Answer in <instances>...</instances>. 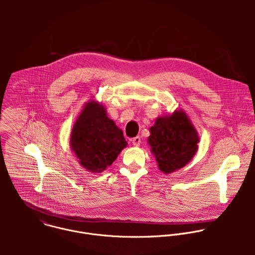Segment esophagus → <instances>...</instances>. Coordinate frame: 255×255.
I'll return each mask as SVG.
<instances>
[{
  "label": "esophagus",
  "instance_id": "1",
  "mask_svg": "<svg viewBox=\"0 0 255 255\" xmlns=\"http://www.w3.org/2000/svg\"><path fill=\"white\" fill-rule=\"evenodd\" d=\"M131 142H132V145L137 147V146L140 145V142H141V139L139 136H135L131 139Z\"/></svg>",
  "mask_w": 255,
  "mask_h": 255
}]
</instances>
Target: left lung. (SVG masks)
<instances>
[{
	"label": "left lung",
	"instance_id": "left-lung-1",
	"mask_svg": "<svg viewBox=\"0 0 255 255\" xmlns=\"http://www.w3.org/2000/svg\"><path fill=\"white\" fill-rule=\"evenodd\" d=\"M147 142L161 172L168 175L188 164L198 150L199 136L186 113L158 117L149 128Z\"/></svg>",
	"mask_w": 255,
	"mask_h": 255
}]
</instances>
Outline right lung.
<instances>
[{
    "instance_id": "right-lung-1",
    "label": "right lung",
    "mask_w": 255,
    "mask_h": 255,
    "mask_svg": "<svg viewBox=\"0 0 255 255\" xmlns=\"http://www.w3.org/2000/svg\"><path fill=\"white\" fill-rule=\"evenodd\" d=\"M70 146L85 170L99 174L128 146L123 130L107 117L104 105L89 100L73 124Z\"/></svg>"
}]
</instances>
